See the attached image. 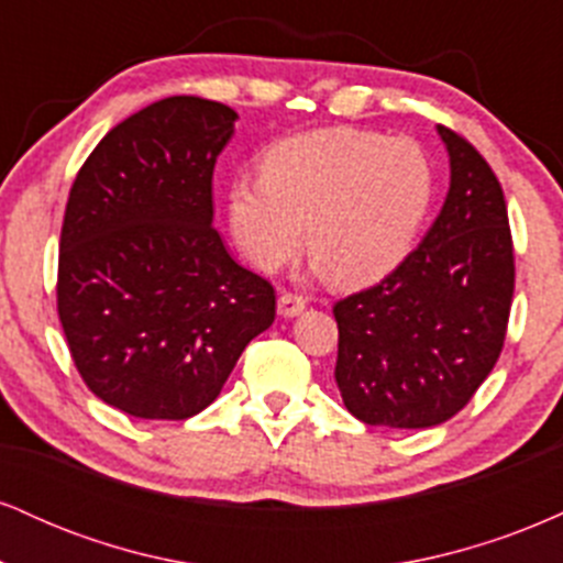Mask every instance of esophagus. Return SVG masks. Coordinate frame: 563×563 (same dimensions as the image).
Segmentation results:
<instances>
[{
  "label": "esophagus",
  "mask_w": 563,
  "mask_h": 563,
  "mask_svg": "<svg viewBox=\"0 0 563 563\" xmlns=\"http://www.w3.org/2000/svg\"><path fill=\"white\" fill-rule=\"evenodd\" d=\"M301 309H303V296L283 290L280 299H277V314H280V318H296Z\"/></svg>",
  "instance_id": "1"
}]
</instances>
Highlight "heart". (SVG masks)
I'll use <instances>...</instances> for the list:
<instances>
[{
  "label": "heart",
  "mask_w": 563,
  "mask_h": 563,
  "mask_svg": "<svg viewBox=\"0 0 563 563\" xmlns=\"http://www.w3.org/2000/svg\"><path fill=\"white\" fill-rule=\"evenodd\" d=\"M434 200V169L416 142L349 126L277 140L262 172L230 183L238 249L275 269L307 245L341 286H367L410 254Z\"/></svg>",
  "instance_id": "obj_1"
}]
</instances>
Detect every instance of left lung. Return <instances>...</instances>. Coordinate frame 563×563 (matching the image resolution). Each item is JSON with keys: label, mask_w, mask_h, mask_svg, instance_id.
Listing matches in <instances>:
<instances>
[{"label": "left lung", "mask_w": 563, "mask_h": 563, "mask_svg": "<svg viewBox=\"0 0 563 563\" xmlns=\"http://www.w3.org/2000/svg\"><path fill=\"white\" fill-rule=\"evenodd\" d=\"M450 192L416 251L376 286L333 303L335 384L354 418L389 429L450 421L493 373L508 331L516 264L495 172L439 126Z\"/></svg>", "instance_id": "left-lung-1"}]
</instances>
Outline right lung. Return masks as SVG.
Masks as SVG:
<instances>
[{
  "label": "right lung",
  "instance_id": "add662e5",
  "mask_svg": "<svg viewBox=\"0 0 563 563\" xmlns=\"http://www.w3.org/2000/svg\"><path fill=\"white\" fill-rule=\"evenodd\" d=\"M235 119L222 102L166 97L115 124L70 185L57 314L84 384L126 416H196L275 320L273 283L211 224Z\"/></svg>",
  "mask_w": 563,
  "mask_h": 563
}]
</instances>
